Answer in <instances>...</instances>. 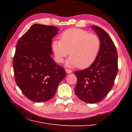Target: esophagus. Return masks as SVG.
<instances>
[{
	"label": "esophagus",
	"mask_w": 132,
	"mask_h": 132,
	"mask_svg": "<svg viewBox=\"0 0 132 132\" xmlns=\"http://www.w3.org/2000/svg\"><path fill=\"white\" fill-rule=\"evenodd\" d=\"M65 71H66V73L67 74H70V73H72V70H70V69H65Z\"/></svg>",
	"instance_id": "obj_1"
}]
</instances>
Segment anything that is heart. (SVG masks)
Here are the masks:
<instances>
[{"label":"heart","mask_w":132,"mask_h":132,"mask_svg":"<svg viewBox=\"0 0 132 132\" xmlns=\"http://www.w3.org/2000/svg\"><path fill=\"white\" fill-rule=\"evenodd\" d=\"M101 41L97 35L78 29H69L61 35V41L52 43L56 61L60 63L69 54L66 65L84 68L90 65L97 57Z\"/></svg>","instance_id":"1"}]
</instances>
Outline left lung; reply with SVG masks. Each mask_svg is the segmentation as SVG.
Returning a JSON list of instances; mask_svg holds the SVG:
<instances>
[{"label": "left lung", "mask_w": 132, "mask_h": 132, "mask_svg": "<svg viewBox=\"0 0 132 132\" xmlns=\"http://www.w3.org/2000/svg\"><path fill=\"white\" fill-rule=\"evenodd\" d=\"M101 41L97 57L87 68L75 72L77 84L74 91L84 102H100L111 91L118 72V54L110 35L101 27L92 25Z\"/></svg>", "instance_id": "obj_1"}]
</instances>
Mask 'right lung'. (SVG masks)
<instances>
[{
	"label": "right lung",
	"instance_id": "add662e5",
	"mask_svg": "<svg viewBox=\"0 0 132 132\" xmlns=\"http://www.w3.org/2000/svg\"><path fill=\"white\" fill-rule=\"evenodd\" d=\"M59 30L53 26L35 23L16 46L13 59L15 81L23 95L35 102L52 98L65 77V69L51 57V43Z\"/></svg>",
	"mask_w": 132,
	"mask_h": 132
}]
</instances>
